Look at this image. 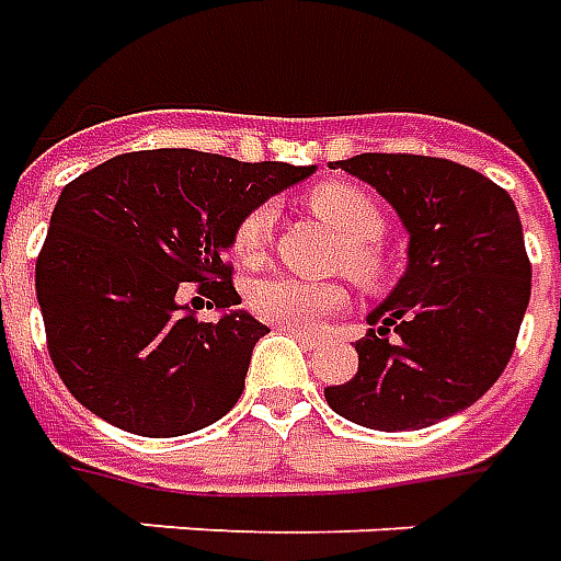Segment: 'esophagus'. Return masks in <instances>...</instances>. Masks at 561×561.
<instances>
[{
  "label": "esophagus",
  "instance_id": "34e87169",
  "mask_svg": "<svg viewBox=\"0 0 561 561\" xmlns=\"http://www.w3.org/2000/svg\"><path fill=\"white\" fill-rule=\"evenodd\" d=\"M284 332H289L293 337H299L301 344H308V347H313V344H317V335H311V332H301V329H287V325H284Z\"/></svg>",
  "mask_w": 561,
  "mask_h": 561
}]
</instances>
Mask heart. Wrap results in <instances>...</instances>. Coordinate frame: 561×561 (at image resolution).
<instances>
[{
  "instance_id": "obj_1",
  "label": "heart",
  "mask_w": 561,
  "mask_h": 561,
  "mask_svg": "<svg viewBox=\"0 0 561 561\" xmlns=\"http://www.w3.org/2000/svg\"><path fill=\"white\" fill-rule=\"evenodd\" d=\"M308 202H311L313 214L344 238V268L359 284H377L383 274V260L375 244L383 236V217H380L375 198L353 184H323L313 190ZM272 224V205H260L244 214V220L238 224L236 238H232V250L238 260H260ZM341 305H344V289L335 284H313V280L287 277V274L260 277L248 289L250 311L265 323L287 325V329L313 325Z\"/></svg>"
}]
</instances>
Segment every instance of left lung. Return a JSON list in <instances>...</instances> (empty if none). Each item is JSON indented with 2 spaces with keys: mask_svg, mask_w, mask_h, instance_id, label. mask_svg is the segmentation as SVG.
I'll list each match as a JSON object with an SVG mask.
<instances>
[{
  "mask_svg": "<svg viewBox=\"0 0 561 561\" xmlns=\"http://www.w3.org/2000/svg\"><path fill=\"white\" fill-rule=\"evenodd\" d=\"M408 229V268L365 317L359 371L325 387L329 408L377 432L435 426L471 408L514 353L531 265L514 198L468 165L416 153L337 162Z\"/></svg>",
  "mask_w": 561,
  "mask_h": 561,
  "instance_id": "8db88e82",
  "label": "left lung"
}]
</instances>
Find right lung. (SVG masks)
I'll return each instance as SVG.
<instances>
[{"label":"right lung","mask_w":561,"mask_h":561,"mask_svg":"<svg viewBox=\"0 0 561 561\" xmlns=\"http://www.w3.org/2000/svg\"><path fill=\"white\" fill-rule=\"evenodd\" d=\"M311 174L313 165L162 147L66 184L35 262V296L71 396L145 438L190 435L229 414L268 325L236 308L224 253L244 214ZM184 283L199 284L220 321L188 311L176 293Z\"/></svg>","instance_id":"add662e5"}]
</instances>
